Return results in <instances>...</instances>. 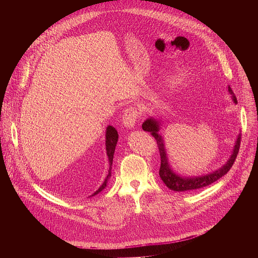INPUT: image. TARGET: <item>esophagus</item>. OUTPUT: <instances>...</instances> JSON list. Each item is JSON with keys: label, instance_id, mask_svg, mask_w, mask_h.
<instances>
[{"label": "esophagus", "instance_id": "34e87169", "mask_svg": "<svg viewBox=\"0 0 258 258\" xmlns=\"http://www.w3.org/2000/svg\"><path fill=\"white\" fill-rule=\"evenodd\" d=\"M139 117V112L135 107H128L124 111L123 117H122V121H123V125L126 128H133L135 126V123Z\"/></svg>", "mask_w": 258, "mask_h": 258}]
</instances>
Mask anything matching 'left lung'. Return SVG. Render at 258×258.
Returning a JSON list of instances; mask_svg holds the SVG:
<instances>
[{
    "mask_svg": "<svg viewBox=\"0 0 258 258\" xmlns=\"http://www.w3.org/2000/svg\"><path fill=\"white\" fill-rule=\"evenodd\" d=\"M228 92L230 95H231V98H232L233 102L235 104H237L235 95H234L232 89L230 88V86L228 87ZM161 126H162V120L154 118V117H150L148 119H146L142 124L143 131L150 132L152 134V136L157 140V144H158L160 156H161V166H160V170H159L160 178L169 189H171V190H173V191H191V190H196V189L206 187V186L214 183L215 181H218L219 179H221L223 175H225L229 171V169L232 167L234 161L237 157L238 151H239L240 134H238L231 156H230V158L226 162V164H224L221 168L216 169L212 172H209L207 174H204V175H199V177H183V175L174 172L169 164V161L167 158V152L165 148V143H164V138H163V136H162V134L160 133Z\"/></svg>",
    "mask_w": 258,
    "mask_h": 258,
    "instance_id": "8db88e82",
    "label": "left lung"
}]
</instances>
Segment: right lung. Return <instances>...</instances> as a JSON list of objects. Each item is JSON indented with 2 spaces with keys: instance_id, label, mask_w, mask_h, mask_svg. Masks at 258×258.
<instances>
[{
  "instance_id": "obj_1",
  "label": "right lung",
  "mask_w": 258,
  "mask_h": 258,
  "mask_svg": "<svg viewBox=\"0 0 258 258\" xmlns=\"http://www.w3.org/2000/svg\"><path fill=\"white\" fill-rule=\"evenodd\" d=\"M117 141H118V133H117V130L112 126V125H108L106 127V131H105V151H106V156H107V159H108V164H110V168H108V173L106 175L105 180L103 181L102 185L97 189L96 191H95L91 197L93 196H96L98 195L99 192H101L103 189L106 187L107 185V181L108 179L111 178L112 175V164H113V158H114V153H115V147H116V144H117Z\"/></svg>"
}]
</instances>
